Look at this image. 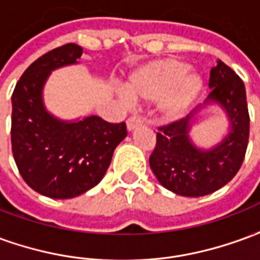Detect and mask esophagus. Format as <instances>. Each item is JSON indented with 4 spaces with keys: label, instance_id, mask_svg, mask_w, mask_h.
Instances as JSON below:
<instances>
[{
    "label": "esophagus",
    "instance_id": "obj_1",
    "mask_svg": "<svg viewBox=\"0 0 260 260\" xmlns=\"http://www.w3.org/2000/svg\"><path fill=\"white\" fill-rule=\"evenodd\" d=\"M142 118L141 117H138V115H131L129 118L126 119V128H128V131H132L135 129L138 125H142Z\"/></svg>",
    "mask_w": 260,
    "mask_h": 260
}]
</instances>
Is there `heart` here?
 I'll return each instance as SVG.
<instances>
[{
	"instance_id": "b5f03b06",
	"label": "heart",
	"mask_w": 260,
	"mask_h": 260,
	"mask_svg": "<svg viewBox=\"0 0 260 260\" xmlns=\"http://www.w3.org/2000/svg\"><path fill=\"white\" fill-rule=\"evenodd\" d=\"M202 86V78L189 74L186 62L166 58L136 68L125 83V91L134 100H157L158 113L174 119L189 108Z\"/></svg>"
}]
</instances>
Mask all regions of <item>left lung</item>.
<instances>
[{
	"mask_svg": "<svg viewBox=\"0 0 260 260\" xmlns=\"http://www.w3.org/2000/svg\"><path fill=\"white\" fill-rule=\"evenodd\" d=\"M207 102L218 103L229 114V136L212 150H199L188 139L189 119H175L158 126L156 146L149 157L158 182L177 195L203 196L233 180L245 158L249 139V113L244 82L229 65L218 61L209 78Z\"/></svg>",
	"mask_w": 260,
	"mask_h": 260,
	"instance_id": "1",
	"label": "left lung"
}]
</instances>
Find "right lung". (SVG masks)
<instances>
[{"label":"right lung","mask_w":260,"mask_h":260,"mask_svg":"<svg viewBox=\"0 0 260 260\" xmlns=\"http://www.w3.org/2000/svg\"><path fill=\"white\" fill-rule=\"evenodd\" d=\"M83 48L68 43L27 67L12 93L11 143L15 163L31 189L69 199L96 186L111 163L114 149L126 136L125 122L90 115L62 122L44 110L43 85L50 71L79 61Z\"/></svg>","instance_id":"obj_1"}]
</instances>
